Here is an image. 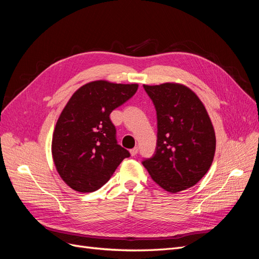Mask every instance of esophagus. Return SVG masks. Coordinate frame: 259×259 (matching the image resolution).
Instances as JSON below:
<instances>
[{"instance_id": "esophagus-1", "label": "esophagus", "mask_w": 259, "mask_h": 259, "mask_svg": "<svg viewBox=\"0 0 259 259\" xmlns=\"http://www.w3.org/2000/svg\"><path fill=\"white\" fill-rule=\"evenodd\" d=\"M130 152H131V154H132V155H136V154L138 153V148H137V147H135V148L131 149Z\"/></svg>"}]
</instances>
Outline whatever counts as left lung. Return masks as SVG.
Segmentation results:
<instances>
[{"label":"left lung","instance_id":"8db88e82","mask_svg":"<svg viewBox=\"0 0 259 259\" xmlns=\"http://www.w3.org/2000/svg\"><path fill=\"white\" fill-rule=\"evenodd\" d=\"M156 111V147L144 166L163 189L176 193L197 184L214 159L213 124L199 97L184 85H144Z\"/></svg>","mask_w":259,"mask_h":259}]
</instances>
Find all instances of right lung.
Masks as SVG:
<instances>
[{
  "instance_id": "obj_1",
  "label": "right lung",
  "mask_w": 259,
  "mask_h": 259,
  "mask_svg": "<svg viewBox=\"0 0 259 259\" xmlns=\"http://www.w3.org/2000/svg\"><path fill=\"white\" fill-rule=\"evenodd\" d=\"M137 89L138 84L94 81L68 101L54 131L52 153L60 177L73 190H98L131 155L117 144L110 113Z\"/></svg>"
}]
</instances>
